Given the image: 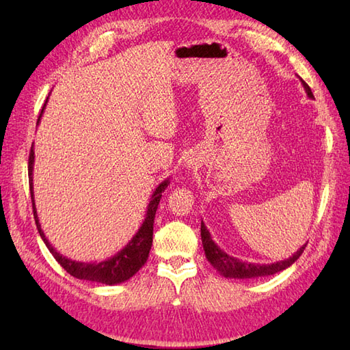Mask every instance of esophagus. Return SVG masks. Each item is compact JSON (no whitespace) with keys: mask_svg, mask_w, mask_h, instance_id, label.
<instances>
[{"mask_svg":"<svg viewBox=\"0 0 350 350\" xmlns=\"http://www.w3.org/2000/svg\"><path fill=\"white\" fill-rule=\"evenodd\" d=\"M196 165H197V159L196 158H192V156H187V158H185V162H183V167L185 168L191 170V168H194Z\"/></svg>","mask_w":350,"mask_h":350,"instance_id":"obj_1","label":"esophagus"}]
</instances>
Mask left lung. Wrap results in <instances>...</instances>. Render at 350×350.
<instances>
[{
  "label": "left lung",
  "instance_id": "left-lung-1",
  "mask_svg": "<svg viewBox=\"0 0 350 350\" xmlns=\"http://www.w3.org/2000/svg\"><path fill=\"white\" fill-rule=\"evenodd\" d=\"M299 78V77H298ZM301 84L306 90L307 96L310 99H314L313 92L311 88L307 85L306 81L299 78ZM202 242H203V250L206 258L209 260V263L217 269L222 277L226 278H237V280H247V278H260V277H266V275H273L277 272H281L287 269L288 266H292L296 260L299 258V256L306 250L307 243L302 245V247L292 254V257H288L286 260H280V262L275 263H267V265H260V263H248V262H242V260L228 256L224 250H221L215 241L212 239V234L209 233V230L204 226V222L202 221Z\"/></svg>",
  "mask_w": 350,
  "mask_h": 350
}]
</instances>
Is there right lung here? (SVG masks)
I'll return each mask as SVG.
<instances>
[{
  "label": "right lung",
  "instance_id": "right-lung-1",
  "mask_svg": "<svg viewBox=\"0 0 350 350\" xmlns=\"http://www.w3.org/2000/svg\"><path fill=\"white\" fill-rule=\"evenodd\" d=\"M46 102H48V99H46ZM46 102H44V105L40 111L37 124H39L40 118L43 116ZM34 158H36V154H34V143H33L31 152H29V158H28V180H29V192H31L36 226H37V230H39L40 237L43 239L44 245H46L48 250L51 251V254L54 256V258L58 263H60L63 269L68 273H70L72 277H75L78 280L100 282V284H107V286L120 284V282L128 281L131 277H133V275H135L141 269V267L144 266V263L147 262L148 252H150L152 242H153L154 215H156V209H158V204L161 202L162 192L165 191L170 185L168 177L165 180H162L153 191L150 202H148V206H147L143 224L139 226L137 233L132 236V239L126 243L120 251L116 252L114 256H111L107 260H102V262H77V260H72V258H68L63 254H60V252L52 247V243L48 241V237L43 233L42 226L39 222V217H37L36 200H34V183H33Z\"/></svg>",
  "mask_w": 350,
  "mask_h": 350
}]
</instances>
